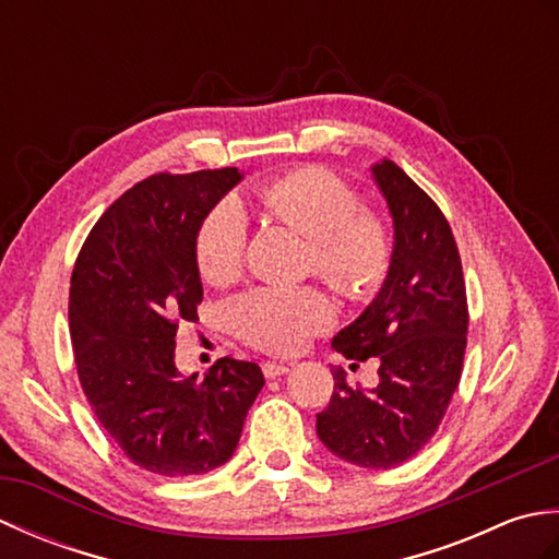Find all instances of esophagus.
Returning a JSON list of instances; mask_svg holds the SVG:
<instances>
[{"mask_svg": "<svg viewBox=\"0 0 559 559\" xmlns=\"http://www.w3.org/2000/svg\"><path fill=\"white\" fill-rule=\"evenodd\" d=\"M290 372V365L286 362H264V374L269 379H276L281 374H288Z\"/></svg>", "mask_w": 559, "mask_h": 559, "instance_id": "34e87169", "label": "esophagus"}]
</instances>
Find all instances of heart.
Masks as SVG:
<instances>
[{
    "instance_id": "obj_1",
    "label": "heart",
    "mask_w": 559,
    "mask_h": 559,
    "mask_svg": "<svg viewBox=\"0 0 559 559\" xmlns=\"http://www.w3.org/2000/svg\"><path fill=\"white\" fill-rule=\"evenodd\" d=\"M273 218L293 225L312 242V266L353 298H365L384 281L391 245L384 225L365 213L360 197L324 168H302L259 189ZM247 216L237 201H223L197 235L201 276L228 283L242 269ZM237 331L266 350H295L314 331L334 322V305L314 288H259L230 305Z\"/></svg>"
}]
</instances>
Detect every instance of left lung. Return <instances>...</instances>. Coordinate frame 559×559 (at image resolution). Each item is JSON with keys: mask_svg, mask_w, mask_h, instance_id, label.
<instances>
[{"mask_svg": "<svg viewBox=\"0 0 559 559\" xmlns=\"http://www.w3.org/2000/svg\"><path fill=\"white\" fill-rule=\"evenodd\" d=\"M370 170L394 223V247L382 288L331 348L353 365L377 358L379 384L350 389L334 367L317 435L341 461L386 471L418 454L444 418L461 379L468 305L444 213L394 160Z\"/></svg>", "mask_w": 559, "mask_h": 559, "instance_id": "left-lung-1", "label": "left lung"}]
</instances>
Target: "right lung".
Masks as SVG:
<instances>
[{
    "instance_id": "1",
    "label": "right lung",
    "mask_w": 559,
    "mask_h": 559,
    "mask_svg": "<svg viewBox=\"0 0 559 559\" xmlns=\"http://www.w3.org/2000/svg\"><path fill=\"white\" fill-rule=\"evenodd\" d=\"M237 168L153 175L103 213L83 242L69 290L79 379L124 456L165 478L223 466L264 386L261 367L221 358L204 377L175 365L177 324L204 298L197 235L242 182Z\"/></svg>"
}]
</instances>
